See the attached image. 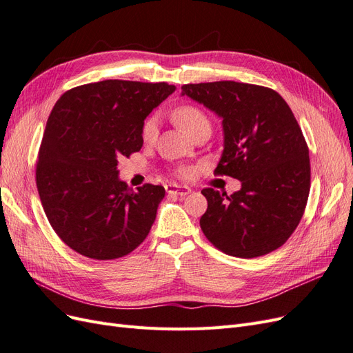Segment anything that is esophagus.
<instances>
[{"label":"esophagus","instance_id":"esophagus-1","mask_svg":"<svg viewBox=\"0 0 353 353\" xmlns=\"http://www.w3.org/2000/svg\"><path fill=\"white\" fill-rule=\"evenodd\" d=\"M168 194H175V196H187L191 193V190L188 187L183 185H176V184H169L165 187Z\"/></svg>","mask_w":353,"mask_h":353}]
</instances>
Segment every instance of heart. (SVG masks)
Returning <instances> with one entry per match:
<instances>
[{"label": "heart", "mask_w": 353, "mask_h": 353, "mask_svg": "<svg viewBox=\"0 0 353 353\" xmlns=\"http://www.w3.org/2000/svg\"><path fill=\"white\" fill-rule=\"evenodd\" d=\"M172 121L181 130L187 132L188 135L193 132L200 125L209 123V119L206 114L200 109L194 108V105H181V108L175 109L172 112ZM157 132V121L156 117H148V119L143 125V138L144 141H152Z\"/></svg>", "instance_id": "heart-1"}]
</instances>
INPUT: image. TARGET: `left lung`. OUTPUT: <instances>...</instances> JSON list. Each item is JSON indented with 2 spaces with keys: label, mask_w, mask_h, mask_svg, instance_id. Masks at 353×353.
Listing matches in <instances>:
<instances>
[{
  "label": "left lung",
  "mask_w": 353,
  "mask_h": 353,
  "mask_svg": "<svg viewBox=\"0 0 353 353\" xmlns=\"http://www.w3.org/2000/svg\"><path fill=\"white\" fill-rule=\"evenodd\" d=\"M181 95L222 119L223 150L215 174L239 179L231 196L201 190V231L223 253L256 258L283 245L301 222L311 185L309 150L279 92L219 81L184 85Z\"/></svg>",
  "instance_id": "1"
}]
</instances>
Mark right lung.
Returning <instances> with one entry per match:
<instances>
[{
  "label": "right lung",
  "instance_id": "obj_1",
  "mask_svg": "<svg viewBox=\"0 0 353 353\" xmlns=\"http://www.w3.org/2000/svg\"><path fill=\"white\" fill-rule=\"evenodd\" d=\"M175 90L166 82L109 79L69 90L56 103L39 148L37 187L52 230L74 252L116 259L148 236L165 188L134 191L117 163L140 152L144 119Z\"/></svg>",
  "mask_w": 353,
  "mask_h": 353
}]
</instances>
